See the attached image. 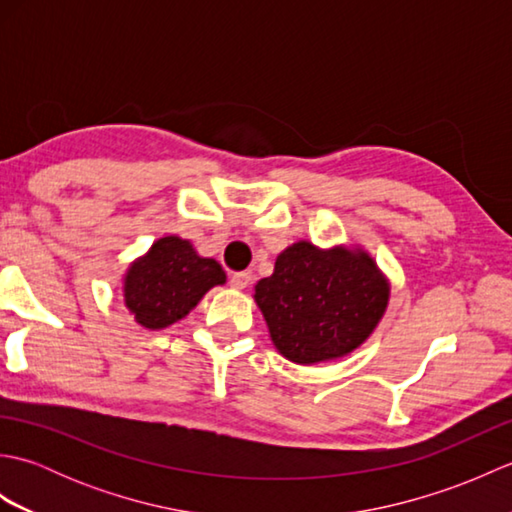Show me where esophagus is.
Listing matches in <instances>:
<instances>
[{
  "mask_svg": "<svg viewBox=\"0 0 512 512\" xmlns=\"http://www.w3.org/2000/svg\"><path fill=\"white\" fill-rule=\"evenodd\" d=\"M250 284V273H233L231 275V286L237 290H244Z\"/></svg>",
  "mask_w": 512,
  "mask_h": 512,
  "instance_id": "34e87169",
  "label": "esophagus"
}]
</instances>
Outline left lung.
Here are the masks:
<instances>
[{
	"label": "left lung",
	"instance_id": "8db88e82",
	"mask_svg": "<svg viewBox=\"0 0 512 512\" xmlns=\"http://www.w3.org/2000/svg\"><path fill=\"white\" fill-rule=\"evenodd\" d=\"M389 286L372 257L297 242L255 286L270 336L288 361L310 365L356 350L383 317Z\"/></svg>",
	"mask_w": 512,
	"mask_h": 512
}]
</instances>
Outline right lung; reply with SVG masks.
I'll return each mask as SVG.
<instances>
[{
    "label": "right lung",
    "mask_w": 512,
    "mask_h": 512,
    "mask_svg": "<svg viewBox=\"0 0 512 512\" xmlns=\"http://www.w3.org/2000/svg\"><path fill=\"white\" fill-rule=\"evenodd\" d=\"M226 275L215 259L195 255L187 239L162 237L147 257L129 268L125 303L140 325L160 330L198 306L204 292L224 284Z\"/></svg>",
    "instance_id": "1"
}]
</instances>
